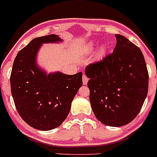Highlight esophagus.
<instances>
[{
    "label": "esophagus",
    "instance_id": "obj_1",
    "mask_svg": "<svg viewBox=\"0 0 157 157\" xmlns=\"http://www.w3.org/2000/svg\"><path fill=\"white\" fill-rule=\"evenodd\" d=\"M87 82H88V77L87 76L83 75V84H87Z\"/></svg>",
    "mask_w": 157,
    "mask_h": 157
}]
</instances>
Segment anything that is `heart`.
I'll use <instances>...</instances> for the list:
<instances>
[{"label": "heart", "mask_w": 157, "mask_h": 157, "mask_svg": "<svg viewBox=\"0 0 157 157\" xmlns=\"http://www.w3.org/2000/svg\"><path fill=\"white\" fill-rule=\"evenodd\" d=\"M94 47V45H90V49H93Z\"/></svg>", "instance_id": "obj_1"}]
</instances>
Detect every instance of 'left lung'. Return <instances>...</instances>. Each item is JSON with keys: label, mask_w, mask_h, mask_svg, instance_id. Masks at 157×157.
<instances>
[{"label": "left lung", "mask_w": 157, "mask_h": 157, "mask_svg": "<svg viewBox=\"0 0 157 157\" xmlns=\"http://www.w3.org/2000/svg\"><path fill=\"white\" fill-rule=\"evenodd\" d=\"M113 52L87 66L90 101L96 118L108 126L131 122L146 98L149 74L143 52L125 36L115 35Z\"/></svg>", "instance_id": "8db88e82"}]
</instances>
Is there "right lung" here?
<instances>
[{
	"label": "right lung",
	"mask_w": 157,
	"mask_h": 157,
	"mask_svg": "<svg viewBox=\"0 0 157 157\" xmlns=\"http://www.w3.org/2000/svg\"><path fill=\"white\" fill-rule=\"evenodd\" d=\"M59 41L56 35L32 39L17 52L10 77L11 94L19 115L28 125L42 131L57 128L65 121L83 83L82 72L46 75L36 66L40 45Z\"/></svg>",
	"instance_id": "1"
}]
</instances>
